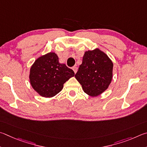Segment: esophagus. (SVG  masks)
<instances>
[{
	"instance_id": "obj_1",
	"label": "esophagus",
	"mask_w": 147,
	"mask_h": 147,
	"mask_svg": "<svg viewBox=\"0 0 147 147\" xmlns=\"http://www.w3.org/2000/svg\"><path fill=\"white\" fill-rule=\"evenodd\" d=\"M72 69H73L74 70V73H76L77 72V71H78V68H77L76 66H73L72 67Z\"/></svg>"
}]
</instances>
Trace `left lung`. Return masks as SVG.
I'll list each match as a JSON object with an SVG mask.
<instances>
[{
	"instance_id": "left-lung-1",
	"label": "left lung",
	"mask_w": 147,
	"mask_h": 147,
	"mask_svg": "<svg viewBox=\"0 0 147 147\" xmlns=\"http://www.w3.org/2000/svg\"><path fill=\"white\" fill-rule=\"evenodd\" d=\"M113 63L99 49L84 53L82 64L75 77L84 92L95 97L108 88L112 79Z\"/></svg>"
}]
</instances>
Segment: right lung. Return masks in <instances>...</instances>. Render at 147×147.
Masks as SVG:
<instances>
[{"label": "right lung", "instance_id": "obj_1", "mask_svg": "<svg viewBox=\"0 0 147 147\" xmlns=\"http://www.w3.org/2000/svg\"><path fill=\"white\" fill-rule=\"evenodd\" d=\"M75 74L64 64L59 63V57L50 52L38 58L30 69V80L33 88L45 97L55 96L63 84Z\"/></svg>", "mask_w": 147, "mask_h": 147}]
</instances>
